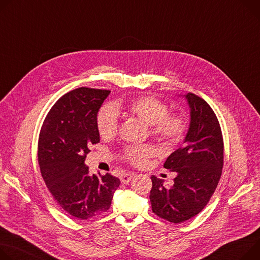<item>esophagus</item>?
I'll list each match as a JSON object with an SVG mask.
<instances>
[{
	"mask_svg": "<svg viewBox=\"0 0 260 260\" xmlns=\"http://www.w3.org/2000/svg\"><path fill=\"white\" fill-rule=\"evenodd\" d=\"M135 176V174L134 173H123V174H121V176H120V180H121V182H123V183H127V182H129L131 180H132V178Z\"/></svg>",
	"mask_w": 260,
	"mask_h": 260,
	"instance_id": "obj_1",
	"label": "esophagus"
}]
</instances>
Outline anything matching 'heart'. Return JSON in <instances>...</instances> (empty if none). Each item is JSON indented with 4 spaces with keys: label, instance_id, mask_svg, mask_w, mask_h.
<instances>
[{
    "label": "heart",
    "instance_id": "b5f03b06",
    "mask_svg": "<svg viewBox=\"0 0 260 260\" xmlns=\"http://www.w3.org/2000/svg\"><path fill=\"white\" fill-rule=\"evenodd\" d=\"M125 110L140 120L151 125V133L167 145H176L183 139L187 121L181 114H168L169 107L166 103L153 96H140L125 105ZM100 135L103 138L115 136L119 127L118 113L113 106L103 107L96 118ZM153 154V149L148 145L127 146L122 151V157L133 165H142Z\"/></svg>",
    "mask_w": 260,
    "mask_h": 260
}]
</instances>
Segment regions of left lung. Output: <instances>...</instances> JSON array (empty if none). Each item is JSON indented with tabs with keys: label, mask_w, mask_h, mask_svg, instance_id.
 I'll return each mask as SVG.
<instances>
[{
	"label": "left lung",
	"mask_w": 260,
	"mask_h": 260,
	"mask_svg": "<svg viewBox=\"0 0 260 260\" xmlns=\"http://www.w3.org/2000/svg\"><path fill=\"white\" fill-rule=\"evenodd\" d=\"M191 122L183 144L172 152L164 167L176 173L174 183L151 176L152 211L171 223H182L198 215L214 195L222 175L224 142L218 118L210 106L194 93L185 95Z\"/></svg>",
	"instance_id": "obj_1"
}]
</instances>
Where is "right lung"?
Wrapping results in <instances>:
<instances>
[{
	"instance_id": "1",
	"label": "right lung",
	"mask_w": 260,
	"mask_h": 260,
	"mask_svg": "<svg viewBox=\"0 0 260 260\" xmlns=\"http://www.w3.org/2000/svg\"><path fill=\"white\" fill-rule=\"evenodd\" d=\"M110 90L81 87L61 96L46 115L38 139L41 176L68 215L88 220L107 211L120 180L90 175L85 158L100 142L96 118Z\"/></svg>"
}]
</instances>
